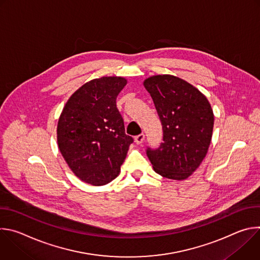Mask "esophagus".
I'll return each mask as SVG.
<instances>
[{"label": "esophagus", "mask_w": 260, "mask_h": 260, "mask_svg": "<svg viewBox=\"0 0 260 260\" xmlns=\"http://www.w3.org/2000/svg\"><path fill=\"white\" fill-rule=\"evenodd\" d=\"M144 140H145V135H144V134H140V135H138V136L135 137V142H136L138 145L142 144V143L144 142Z\"/></svg>", "instance_id": "1"}]
</instances>
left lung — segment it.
<instances>
[{
  "mask_svg": "<svg viewBox=\"0 0 260 260\" xmlns=\"http://www.w3.org/2000/svg\"><path fill=\"white\" fill-rule=\"evenodd\" d=\"M144 86L150 93L162 125V143L146 153L154 171L173 179H187L208 152L214 114L207 98L193 85L172 75L147 78Z\"/></svg>",
  "mask_w": 260,
  "mask_h": 260,
  "instance_id": "8db88e82",
  "label": "left lung"
}]
</instances>
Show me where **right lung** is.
I'll return each mask as SVG.
<instances>
[{"label": "right lung", "mask_w": 260, "mask_h": 260, "mask_svg": "<svg viewBox=\"0 0 260 260\" xmlns=\"http://www.w3.org/2000/svg\"><path fill=\"white\" fill-rule=\"evenodd\" d=\"M126 85L122 77L90 80L74 92L57 123L59 151L81 181L101 186L120 172L129 145L116 98Z\"/></svg>", "instance_id": "obj_1"}]
</instances>
